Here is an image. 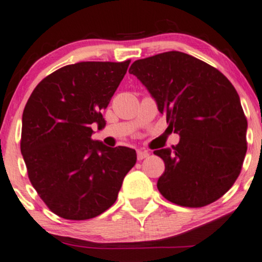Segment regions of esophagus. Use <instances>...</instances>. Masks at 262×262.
<instances>
[{
  "label": "esophagus",
  "instance_id": "esophagus-1",
  "mask_svg": "<svg viewBox=\"0 0 262 262\" xmlns=\"http://www.w3.org/2000/svg\"><path fill=\"white\" fill-rule=\"evenodd\" d=\"M149 156H150L149 151H145V150H138L137 151V157H138V160H139V161H141V160H144V159H147Z\"/></svg>",
  "mask_w": 262,
  "mask_h": 262
}]
</instances>
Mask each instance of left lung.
<instances>
[{
	"label": "left lung",
	"instance_id": "left-lung-1",
	"mask_svg": "<svg viewBox=\"0 0 262 262\" xmlns=\"http://www.w3.org/2000/svg\"><path fill=\"white\" fill-rule=\"evenodd\" d=\"M181 139L155 150L165 162L157 189L179 206L203 207L226 194L247 154L248 122L237 90L219 69L179 51L138 59L129 68Z\"/></svg>",
	"mask_w": 262,
	"mask_h": 262
}]
</instances>
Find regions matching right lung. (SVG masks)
Wrapping results in <instances>:
<instances>
[{"mask_svg":"<svg viewBox=\"0 0 262 262\" xmlns=\"http://www.w3.org/2000/svg\"><path fill=\"white\" fill-rule=\"evenodd\" d=\"M130 61L79 62L37 84L21 118L20 151L43 203L66 220H89L117 200L137 152L93 140Z\"/></svg>","mask_w":262,"mask_h":262,"instance_id":"1","label":"right lung"}]
</instances>
